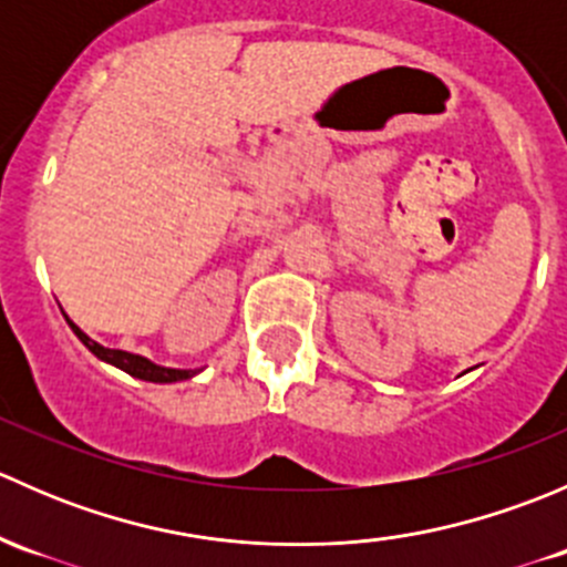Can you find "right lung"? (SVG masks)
Listing matches in <instances>:
<instances>
[{"label":"right lung","mask_w":567,"mask_h":567,"mask_svg":"<svg viewBox=\"0 0 567 567\" xmlns=\"http://www.w3.org/2000/svg\"><path fill=\"white\" fill-rule=\"evenodd\" d=\"M68 320V318H65ZM73 329V334L79 337V340L84 342V346L90 348V351L95 353L99 359H104V362L114 364V368L125 370L128 375H134V379H142V381H153V384H173V381H186L192 379L197 370H173V368H162V364H153L151 359L145 357H136V353H128V351H117V348H104L99 346L95 340H90L87 334H84L82 329H79L73 320H68Z\"/></svg>","instance_id":"add662e5"}]
</instances>
